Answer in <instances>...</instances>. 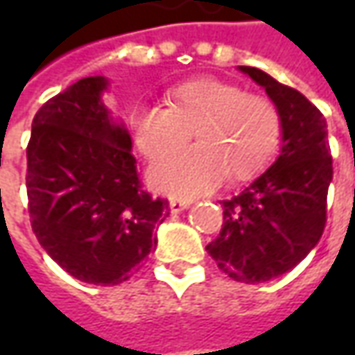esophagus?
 Segmentation results:
<instances>
[{
    "label": "esophagus",
    "instance_id": "obj_1",
    "mask_svg": "<svg viewBox=\"0 0 355 355\" xmlns=\"http://www.w3.org/2000/svg\"><path fill=\"white\" fill-rule=\"evenodd\" d=\"M189 205H191V203H189V201H185V199H171L170 211L171 213H182V211H185Z\"/></svg>",
    "mask_w": 355,
    "mask_h": 355
}]
</instances>
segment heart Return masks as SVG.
<instances>
[{"label":"heart","mask_w":355,"mask_h":355,"mask_svg":"<svg viewBox=\"0 0 355 355\" xmlns=\"http://www.w3.org/2000/svg\"><path fill=\"white\" fill-rule=\"evenodd\" d=\"M170 106L140 104L130 132L148 159L168 154L196 130L200 144L162 157L148 170L157 191L198 198L227 178L247 180L279 150L282 122L277 106L239 85L213 76L182 83L168 92Z\"/></svg>","instance_id":"b5f03b06"}]
</instances>
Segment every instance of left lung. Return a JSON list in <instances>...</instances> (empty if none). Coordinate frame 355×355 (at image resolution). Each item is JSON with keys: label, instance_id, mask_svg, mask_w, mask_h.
Masks as SVG:
<instances>
[{"label": "left lung", "instance_id": "8db88e82", "mask_svg": "<svg viewBox=\"0 0 355 355\" xmlns=\"http://www.w3.org/2000/svg\"><path fill=\"white\" fill-rule=\"evenodd\" d=\"M263 87L282 122L277 159L235 198L221 201L223 227L205 249L237 282L277 279L312 251L326 225L332 182L328 126L304 94L265 71L239 67Z\"/></svg>", "mask_w": 355, "mask_h": 355}]
</instances>
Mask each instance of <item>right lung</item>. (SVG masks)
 Here are the masks:
<instances>
[{"mask_svg":"<svg viewBox=\"0 0 355 355\" xmlns=\"http://www.w3.org/2000/svg\"><path fill=\"white\" fill-rule=\"evenodd\" d=\"M110 80L87 76L39 108L27 146L31 227L75 279L120 284L156 251L168 201L140 187L132 138L104 104Z\"/></svg>","mask_w":355,"mask_h":355,"instance_id":"1","label":"right lung"}]
</instances>
